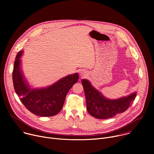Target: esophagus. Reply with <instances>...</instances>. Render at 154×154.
Here are the masks:
<instances>
[{
  "label": "esophagus",
  "mask_w": 154,
  "mask_h": 154,
  "mask_svg": "<svg viewBox=\"0 0 154 154\" xmlns=\"http://www.w3.org/2000/svg\"><path fill=\"white\" fill-rule=\"evenodd\" d=\"M87 74H88L87 71H85V70L81 71H80V75L82 77H85V76H86Z\"/></svg>",
  "instance_id": "obj_1"
}]
</instances>
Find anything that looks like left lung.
I'll return each mask as SVG.
<instances>
[{"mask_svg": "<svg viewBox=\"0 0 154 154\" xmlns=\"http://www.w3.org/2000/svg\"><path fill=\"white\" fill-rule=\"evenodd\" d=\"M87 111L97 119H108L124 112L133 103L137 96L134 92L116 99L105 97L86 79H82Z\"/></svg>", "mask_w": 154, "mask_h": 154, "instance_id": "obj_1", "label": "left lung"}]
</instances>
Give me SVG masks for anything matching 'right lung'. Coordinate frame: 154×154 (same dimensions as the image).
<instances>
[{
	"label": "right lung",
	"mask_w": 154,
	"mask_h": 154,
	"mask_svg": "<svg viewBox=\"0 0 154 154\" xmlns=\"http://www.w3.org/2000/svg\"><path fill=\"white\" fill-rule=\"evenodd\" d=\"M23 52L20 51L17 54L14 63L13 82L16 94L32 113L42 117L57 115L61 110L69 90L78 82V73L66 76L49 86L33 88L21 69L20 58Z\"/></svg>",
	"instance_id": "add662e5"
}]
</instances>
